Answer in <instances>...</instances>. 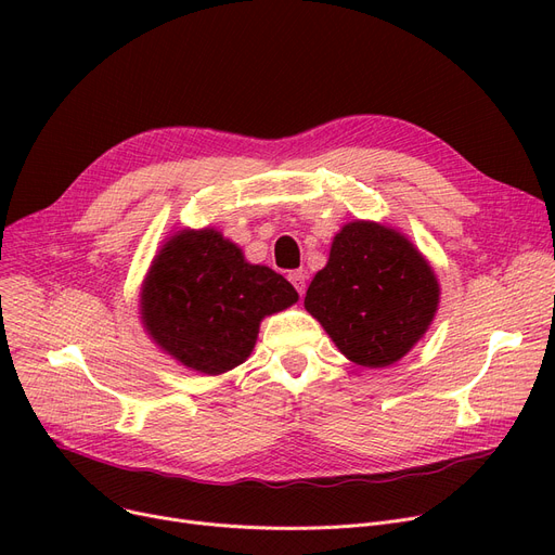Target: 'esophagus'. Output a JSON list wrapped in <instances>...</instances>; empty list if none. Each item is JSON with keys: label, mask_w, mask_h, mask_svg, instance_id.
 I'll return each mask as SVG.
<instances>
[{"label": "esophagus", "mask_w": 555, "mask_h": 555, "mask_svg": "<svg viewBox=\"0 0 555 555\" xmlns=\"http://www.w3.org/2000/svg\"><path fill=\"white\" fill-rule=\"evenodd\" d=\"M289 283L295 285V289H297L299 295H304L306 293V272H301V270L293 272V274H289Z\"/></svg>", "instance_id": "1"}]
</instances>
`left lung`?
I'll list each match as a JSON object with an SVG mask.
<instances>
[{"label": "left lung", "instance_id": "8db88e82", "mask_svg": "<svg viewBox=\"0 0 555 555\" xmlns=\"http://www.w3.org/2000/svg\"><path fill=\"white\" fill-rule=\"evenodd\" d=\"M304 304L348 360L377 369L398 362L425 335L439 283L398 231L358 220L335 236L328 266L314 274Z\"/></svg>", "mask_w": 555, "mask_h": 555}]
</instances>
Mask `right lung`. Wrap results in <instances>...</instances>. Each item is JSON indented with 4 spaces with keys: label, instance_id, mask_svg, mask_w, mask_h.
Listing matches in <instances>:
<instances>
[{
    "label": "right lung",
    "instance_id": "add662e5",
    "mask_svg": "<svg viewBox=\"0 0 555 555\" xmlns=\"http://www.w3.org/2000/svg\"><path fill=\"white\" fill-rule=\"evenodd\" d=\"M299 299L281 274L249 266L218 231H182L153 260L141 293L143 326L168 356L207 375L245 362L266 314Z\"/></svg>",
    "mask_w": 555,
    "mask_h": 555
}]
</instances>
